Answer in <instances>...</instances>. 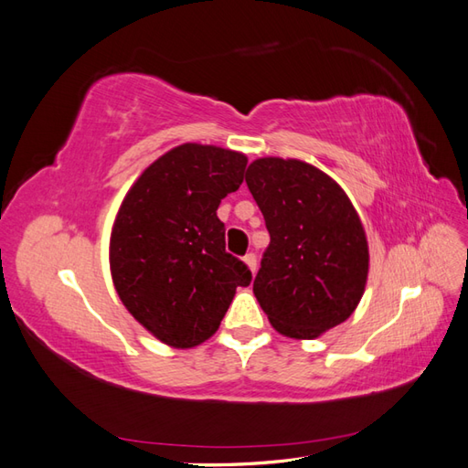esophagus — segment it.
<instances>
[{"label": "esophagus", "mask_w": 468, "mask_h": 468, "mask_svg": "<svg viewBox=\"0 0 468 468\" xmlns=\"http://www.w3.org/2000/svg\"><path fill=\"white\" fill-rule=\"evenodd\" d=\"M244 261H246V266L250 268V271H252V273H256V266H258V260H256V254H246V256H244Z\"/></svg>", "instance_id": "34e87169"}]
</instances>
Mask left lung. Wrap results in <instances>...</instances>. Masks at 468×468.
<instances>
[{
    "label": "left lung",
    "instance_id": "obj_1",
    "mask_svg": "<svg viewBox=\"0 0 468 468\" xmlns=\"http://www.w3.org/2000/svg\"><path fill=\"white\" fill-rule=\"evenodd\" d=\"M244 178L270 232L256 300L282 335L320 337L366 292L369 248L359 214L332 176L295 158H258Z\"/></svg>",
    "mask_w": 468,
    "mask_h": 468
}]
</instances>
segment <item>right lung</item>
I'll list each match as a JSON object with an SVG mask.
<instances>
[{"mask_svg":"<svg viewBox=\"0 0 468 468\" xmlns=\"http://www.w3.org/2000/svg\"><path fill=\"white\" fill-rule=\"evenodd\" d=\"M248 158L185 143L148 166L124 197L111 232L109 261L122 305L176 349L216 334L238 286L252 282L226 252L216 210L240 188Z\"/></svg>","mask_w":468,"mask_h":468,"instance_id":"1","label":"right lung"}]
</instances>
